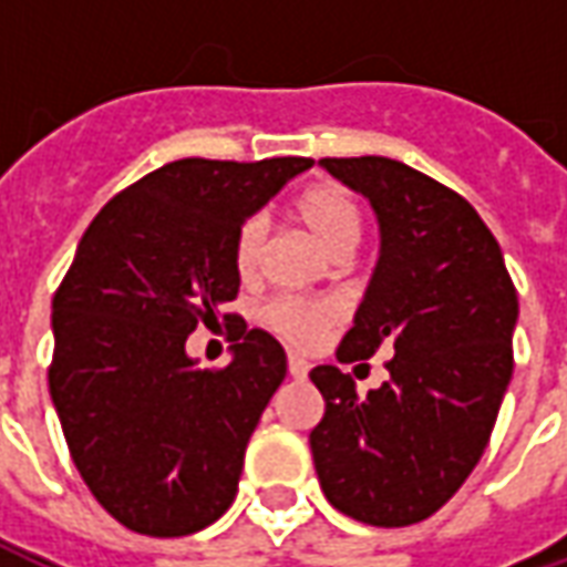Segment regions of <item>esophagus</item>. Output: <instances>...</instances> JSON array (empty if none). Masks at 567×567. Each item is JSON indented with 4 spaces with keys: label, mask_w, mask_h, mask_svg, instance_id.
<instances>
[{
    "label": "esophagus",
    "mask_w": 567,
    "mask_h": 567,
    "mask_svg": "<svg viewBox=\"0 0 567 567\" xmlns=\"http://www.w3.org/2000/svg\"><path fill=\"white\" fill-rule=\"evenodd\" d=\"M288 373H291V380H303L309 373L307 358L300 355H288Z\"/></svg>",
    "instance_id": "1"
}]
</instances>
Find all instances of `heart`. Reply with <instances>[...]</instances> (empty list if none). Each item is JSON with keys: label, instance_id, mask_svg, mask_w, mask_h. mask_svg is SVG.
Returning a JSON list of instances; mask_svg holds the SVG:
<instances>
[{"label": "heart", "instance_id": "heart-1", "mask_svg": "<svg viewBox=\"0 0 567 567\" xmlns=\"http://www.w3.org/2000/svg\"><path fill=\"white\" fill-rule=\"evenodd\" d=\"M295 212L307 224L309 234L331 251L333 258L352 251L364 230V215L358 199L340 182H316L300 190L295 199ZM267 246V221L260 215H248L236 227L234 236V267L243 279H255L264 264ZM264 321L272 333L295 346H309L337 321V309L321 300L303 297H276L264 309Z\"/></svg>", "mask_w": 567, "mask_h": 567}]
</instances>
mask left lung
Masks as SVG:
<instances>
[{"instance_id": "1", "label": "left lung", "mask_w": 567, "mask_h": 567, "mask_svg": "<svg viewBox=\"0 0 567 567\" xmlns=\"http://www.w3.org/2000/svg\"><path fill=\"white\" fill-rule=\"evenodd\" d=\"M380 218V264L337 358L377 352L389 382L368 394L333 364L309 373L324 398L312 462L324 498L358 523L401 528L462 488L486 450L513 377L519 300L476 209L392 157H324Z\"/></svg>"}]
</instances>
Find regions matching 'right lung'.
<instances>
[{"label":"right lung","instance_id":"obj_1","mask_svg":"<svg viewBox=\"0 0 567 567\" xmlns=\"http://www.w3.org/2000/svg\"><path fill=\"white\" fill-rule=\"evenodd\" d=\"M309 157L154 169L105 203L54 295L48 385L72 462L130 532L194 535L236 498L260 413L285 380V349L236 312V227ZM231 328L235 361L199 371L184 340Z\"/></svg>","mask_w":567,"mask_h":567}]
</instances>
